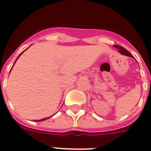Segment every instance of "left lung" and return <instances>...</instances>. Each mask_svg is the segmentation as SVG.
I'll list each match as a JSON object with an SVG mask.
<instances>
[{"label":"left lung","instance_id":"1","mask_svg":"<svg viewBox=\"0 0 151 151\" xmlns=\"http://www.w3.org/2000/svg\"><path fill=\"white\" fill-rule=\"evenodd\" d=\"M114 47H115V48L118 49V51H119V52L121 53V54L125 55H126V56H129V57L134 58L133 55H132L131 54V53L129 52L127 50H126L125 48H123V47L120 46V45H114Z\"/></svg>","mask_w":151,"mask_h":151}]
</instances>
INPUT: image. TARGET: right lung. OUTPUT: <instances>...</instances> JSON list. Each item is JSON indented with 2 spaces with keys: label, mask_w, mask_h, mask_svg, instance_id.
Masks as SVG:
<instances>
[{
  "label": "right lung",
  "mask_w": 151,
  "mask_h": 151,
  "mask_svg": "<svg viewBox=\"0 0 151 151\" xmlns=\"http://www.w3.org/2000/svg\"><path fill=\"white\" fill-rule=\"evenodd\" d=\"M24 51H25V50H24ZM23 51V52H24ZM22 52H21V54L20 55H19V56H18V58H19V56H20L21 55H22ZM16 60H15V62H16ZM15 62H14V63H15ZM48 118H43V119H42V120H40V121H45V120H46V119H48Z\"/></svg>",
  "instance_id": "obj_1"
}]
</instances>
